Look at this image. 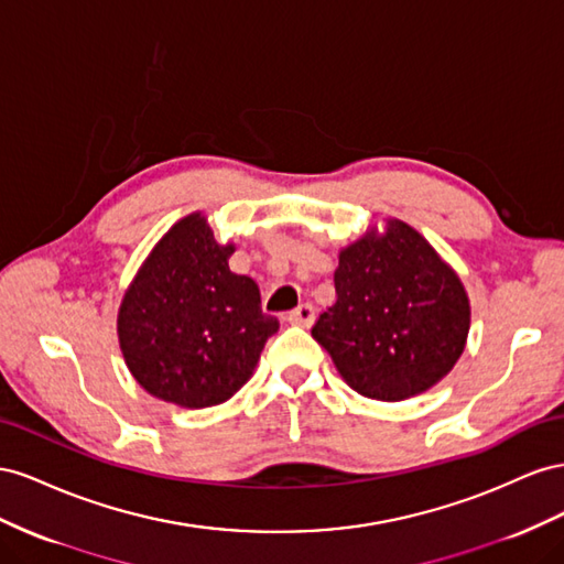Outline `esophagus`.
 Returning <instances> with one entry per match:
<instances>
[{
  "label": "esophagus",
  "mask_w": 564,
  "mask_h": 564,
  "mask_svg": "<svg viewBox=\"0 0 564 564\" xmlns=\"http://www.w3.org/2000/svg\"><path fill=\"white\" fill-rule=\"evenodd\" d=\"M288 324H293V326H312L314 324V318H316V310L312 307V304H300L297 310H293V312H288Z\"/></svg>",
  "instance_id": "esophagus-1"
}]
</instances>
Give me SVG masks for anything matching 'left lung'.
Listing matches in <instances>:
<instances>
[{
  "instance_id": "left-lung-1",
  "label": "left lung",
  "mask_w": 564,
  "mask_h": 564,
  "mask_svg": "<svg viewBox=\"0 0 564 564\" xmlns=\"http://www.w3.org/2000/svg\"><path fill=\"white\" fill-rule=\"evenodd\" d=\"M335 304L312 328L351 390L401 401L437 384L465 349L470 302L458 273L399 219L340 250Z\"/></svg>"
}]
</instances>
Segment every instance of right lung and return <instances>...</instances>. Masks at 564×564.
<instances>
[{
    "mask_svg": "<svg viewBox=\"0 0 564 564\" xmlns=\"http://www.w3.org/2000/svg\"><path fill=\"white\" fill-rule=\"evenodd\" d=\"M234 246H219L193 213L158 240L118 312L127 368L149 394L184 409L215 406L252 376L276 316L262 312L260 288L229 269Z\"/></svg>",
    "mask_w": 564,
    "mask_h": 564,
    "instance_id": "add662e5",
    "label": "right lung"
}]
</instances>
